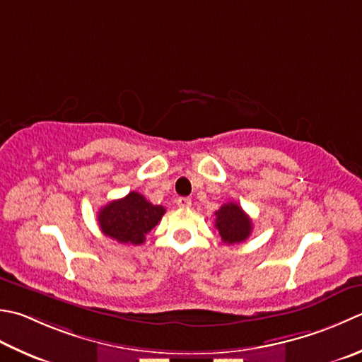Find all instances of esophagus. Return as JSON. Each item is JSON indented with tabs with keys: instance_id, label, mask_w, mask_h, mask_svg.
I'll use <instances>...</instances> for the list:
<instances>
[{
	"instance_id": "1",
	"label": "esophagus",
	"mask_w": 362,
	"mask_h": 362,
	"mask_svg": "<svg viewBox=\"0 0 362 362\" xmlns=\"http://www.w3.org/2000/svg\"><path fill=\"white\" fill-rule=\"evenodd\" d=\"M177 205H179L180 209H188L191 207V199L189 197H179V199H177Z\"/></svg>"
}]
</instances>
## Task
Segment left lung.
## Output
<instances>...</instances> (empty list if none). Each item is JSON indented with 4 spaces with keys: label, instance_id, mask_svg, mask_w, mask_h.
I'll return each mask as SVG.
<instances>
[{
    "label": "left lung",
    "instance_id": "8db88e82",
    "mask_svg": "<svg viewBox=\"0 0 362 362\" xmlns=\"http://www.w3.org/2000/svg\"><path fill=\"white\" fill-rule=\"evenodd\" d=\"M215 228L219 232L223 243H242L251 235L252 221L237 202L223 204L215 211Z\"/></svg>",
    "mask_w": 362,
    "mask_h": 362
}]
</instances>
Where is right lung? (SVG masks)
<instances>
[{"mask_svg": "<svg viewBox=\"0 0 362 362\" xmlns=\"http://www.w3.org/2000/svg\"><path fill=\"white\" fill-rule=\"evenodd\" d=\"M165 211V207L153 205L143 194L132 191L122 199L111 201L100 209L98 226L106 237L119 243L141 245Z\"/></svg>", "mask_w": 362, "mask_h": 362, "instance_id": "1", "label": "right lung"}]
</instances>
